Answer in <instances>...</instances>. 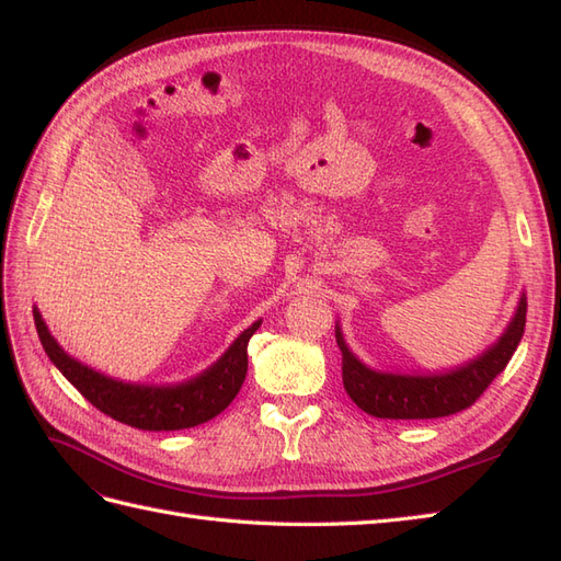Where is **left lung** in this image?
<instances>
[{
	"label": "left lung",
	"instance_id": "1",
	"mask_svg": "<svg viewBox=\"0 0 561 561\" xmlns=\"http://www.w3.org/2000/svg\"><path fill=\"white\" fill-rule=\"evenodd\" d=\"M526 328V298H520L510 328L483 356L466 363L463 368L439 375H399L377 373L363 366L344 344L340 328L334 330L336 346L342 351V375L346 394L358 409L389 421H421L442 419L459 413L480 399L492 385L524 336Z\"/></svg>",
	"mask_w": 561,
	"mask_h": 561
}]
</instances>
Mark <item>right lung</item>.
I'll list each match as a JSON object with an SVG mask.
<instances>
[{"label": "right lung", "instance_id": "obj_1", "mask_svg": "<svg viewBox=\"0 0 561 561\" xmlns=\"http://www.w3.org/2000/svg\"><path fill=\"white\" fill-rule=\"evenodd\" d=\"M35 330L49 360L61 370V375L81 392L95 409L110 419L126 423L138 430H186L213 421L225 411L245 380L249 370V342L260 328V320L249 330H243L227 354L215 366L181 385H131L119 382L114 377L95 373L83 363L64 354V348L51 340L41 312L33 310Z\"/></svg>", "mask_w": 561, "mask_h": 561}]
</instances>
